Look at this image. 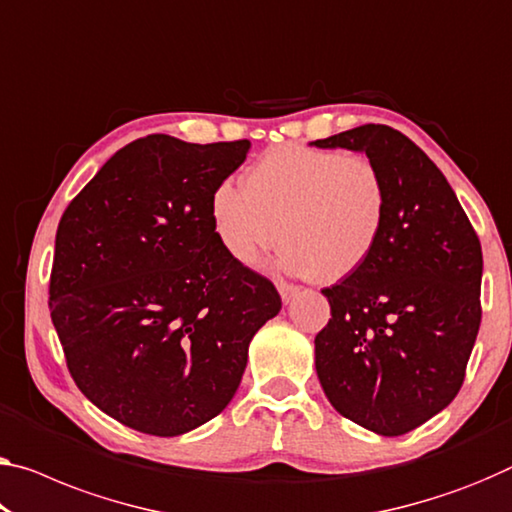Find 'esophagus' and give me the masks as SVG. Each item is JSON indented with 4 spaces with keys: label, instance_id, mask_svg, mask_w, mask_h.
Here are the masks:
<instances>
[{
    "label": "esophagus",
    "instance_id": "obj_1",
    "mask_svg": "<svg viewBox=\"0 0 512 512\" xmlns=\"http://www.w3.org/2000/svg\"><path fill=\"white\" fill-rule=\"evenodd\" d=\"M277 290H279L283 304H290V300H293L295 295H300V286H293V283H286V281H279Z\"/></svg>",
    "mask_w": 512,
    "mask_h": 512
}]
</instances>
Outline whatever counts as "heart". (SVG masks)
Wrapping results in <instances>:
<instances>
[{
  "instance_id": "obj_1",
  "label": "heart",
  "mask_w": 512,
  "mask_h": 512,
  "mask_svg": "<svg viewBox=\"0 0 512 512\" xmlns=\"http://www.w3.org/2000/svg\"><path fill=\"white\" fill-rule=\"evenodd\" d=\"M387 222V187L364 155L274 146L210 194L212 233L233 263L254 267L286 240L277 267L336 283L373 256Z\"/></svg>"
}]
</instances>
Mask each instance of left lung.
I'll list each match as a JSON object with an SVG mask.
<instances>
[{"instance_id":"left-lung-1","label":"left lung","mask_w":512,"mask_h":512,"mask_svg":"<svg viewBox=\"0 0 512 512\" xmlns=\"http://www.w3.org/2000/svg\"><path fill=\"white\" fill-rule=\"evenodd\" d=\"M366 153L387 187L373 256L325 288L332 318L316 373L334 410L382 437L405 435L458 396L481 327L483 251L435 162L389 125L311 141Z\"/></svg>"}]
</instances>
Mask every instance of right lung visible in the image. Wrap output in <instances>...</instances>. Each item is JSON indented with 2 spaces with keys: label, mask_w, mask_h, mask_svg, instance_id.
I'll return each instance as SVG.
<instances>
[{
  "label": "right lung",
  "mask_w": 512,
  "mask_h": 512,
  "mask_svg": "<svg viewBox=\"0 0 512 512\" xmlns=\"http://www.w3.org/2000/svg\"><path fill=\"white\" fill-rule=\"evenodd\" d=\"M251 144L148 135L109 157L70 201L54 240L50 316L68 371L112 419L155 437L231 403L277 288L233 263L210 194Z\"/></svg>",
  "instance_id": "right-lung-1"
}]
</instances>
